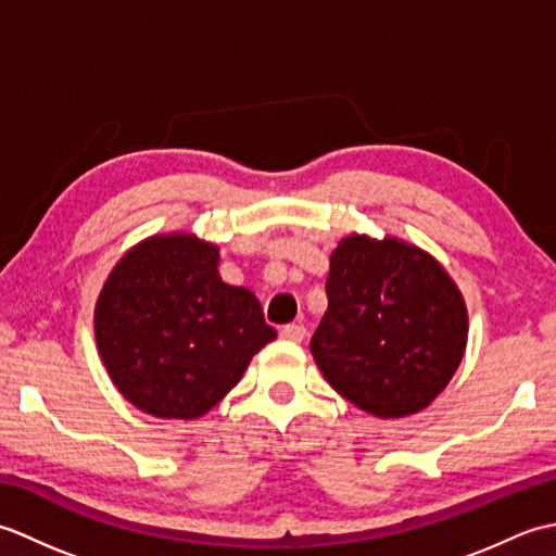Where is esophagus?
Wrapping results in <instances>:
<instances>
[{
	"mask_svg": "<svg viewBox=\"0 0 556 556\" xmlns=\"http://www.w3.org/2000/svg\"><path fill=\"white\" fill-rule=\"evenodd\" d=\"M279 334H281V339L299 344V341L305 339V327L303 325H285V327H281Z\"/></svg>",
	"mask_w": 556,
	"mask_h": 556,
	"instance_id": "1",
	"label": "esophagus"
}]
</instances>
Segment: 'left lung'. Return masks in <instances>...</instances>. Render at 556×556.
Returning <instances> with one entry per match:
<instances>
[{"mask_svg": "<svg viewBox=\"0 0 556 556\" xmlns=\"http://www.w3.org/2000/svg\"><path fill=\"white\" fill-rule=\"evenodd\" d=\"M327 301L311 351L341 396L370 416L406 418L444 392L466 353L468 311L428 251L349 233L329 257Z\"/></svg>", "mask_w": 556, "mask_h": 556, "instance_id": "left-lung-1", "label": "left lung"}]
</instances>
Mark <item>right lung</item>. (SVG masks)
<instances>
[{
  "label": "right lung",
  "mask_w": 556,
  "mask_h": 556,
  "mask_svg": "<svg viewBox=\"0 0 556 556\" xmlns=\"http://www.w3.org/2000/svg\"><path fill=\"white\" fill-rule=\"evenodd\" d=\"M219 248L195 233L148 236L122 255L96 303L100 361L148 416L195 420L277 339L253 291L219 277Z\"/></svg>",
  "instance_id": "obj_1"
}]
</instances>
